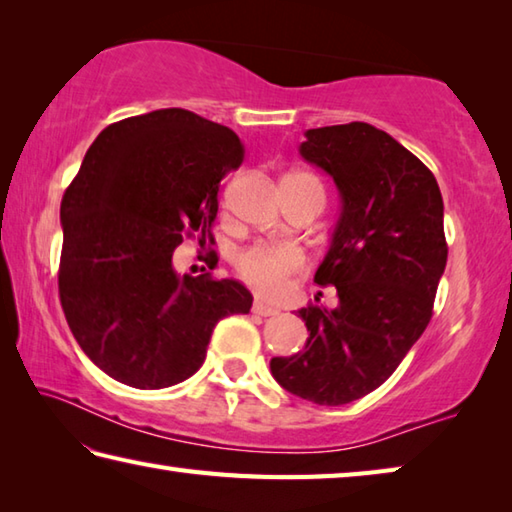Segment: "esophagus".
<instances>
[{
    "instance_id": "obj_1",
    "label": "esophagus",
    "mask_w": 512,
    "mask_h": 512,
    "mask_svg": "<svg viewBox=\"0 0 512 512\" xmlns=\"http://www.w3.org/2000/svg\"><path fill=\"white\" fill-rule=\"evenodd\" d=\"M251 312H254V315H261V317H272L279 310L272 308V306H267V303H263V301H256L254 306H251Z\"/></svg>"
}]
</instances>
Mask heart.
Returning a JSON list of instances; mask_svg holds the SVG:
<instances>
[{
	"instance_id": "1",
	"label": "heart",
	"mask_w": 512,
	"mask_h": 512,
	"mask_svg": "<svg viewBox=\"0 0 512 512\" xmlns=\"http://www.w3.org/2000/svg\"><path fill=\"white\" fill-rule=\"evenodd\" d=\"M306 265L303 251L292 242H254L233 258L238 279L267 299H276L288 290L294 272Z\"/></svg>"
}]
</instances>
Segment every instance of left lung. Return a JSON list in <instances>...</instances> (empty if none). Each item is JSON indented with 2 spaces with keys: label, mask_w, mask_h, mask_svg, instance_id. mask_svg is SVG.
I'll use <instances>...</instances> for the list:
<instances>
[{
  "label": "left lung",
  "mask_w": 512,
  "mask_h": 512,
  "mask_svg": "<svg viewBox=\"0 0 512 512\" xmlns=\"http://www.w3.org/2000/svg\"><path fill=\"white\" fill-rule=\"evenodd\" d=\"M301 157L335 179L342 215L315 283L337 308L299 310L308 342L270 369L285 391L339 407L380 387L432 319L447 242L443 197L423 161L384 130L353 121L306 132Z\"/></svg>",
  "instance_id": "1"
}]
</instances>
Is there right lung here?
I'll return each instance as SVG.
<instances>
[{"instance_id": "obj_1", "label": "right lung", "mask_w": 512, "mask_h": 512, "mask_svg": "<svg viewBox=\"0 0 512 512\" xmlns=\"http://www.w3.org/2000/svg\"><path fill=\"white\" fill-rule=\"evenodd\" d=\"M242 157L236 132L182 107L116 121L89 146L60 204L58 290L76 342L116 382H184L215 324L249 312L242 283L173 267L184 238L213 245L220 179Z\"/></svg>"}]
</instances>
